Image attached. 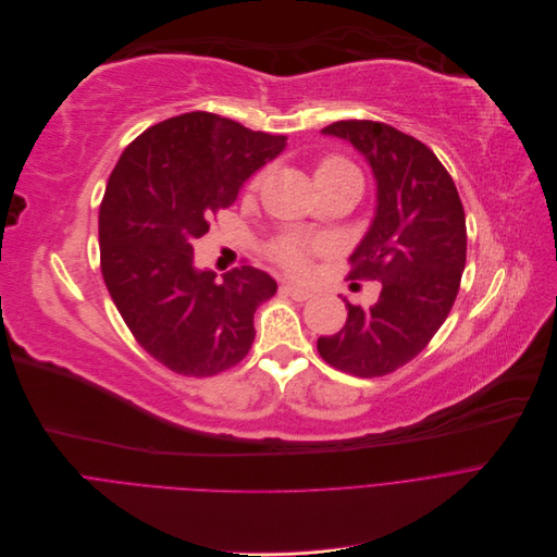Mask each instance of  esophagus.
<instances>
[{
  "label": "esophagus",
  "mask_w": 557,
  "mask_h": 557,
  "mask_svg": "<svg viewBox=\"0 0 557 557\" xmlns=\"http://www.w3.org/2000/svg\"><path fill=\"white\" fill-rule=\"evenodd\" d=\"M283 292H285L287 296H292L294 300H300V302L313 296L309 289H305V287H298V285H294V283H285V285H283Z\"/></svg>",
  "instance_id": "34e87169"
}]
</instances>
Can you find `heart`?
<instances>
[{"instance_id": "b5f03b06", "label": "heart", "mask_w": 557, "mask_h": 557, "mask_svg": "<svg viewBox=\"0 0 557 557\" xmlns=\"http://www.w3.org/2000/svg\"><path fill=\"white\" fill-rule=\"evenodd\" d=\"M347 173L358 175V171L347 160H343V158H326L315 169V175H347ZM272 255L289 272L298 274V272H302L307 268V248L300 242H296V239L278 242L272 248Z\"/></svg>"}]
</instances>
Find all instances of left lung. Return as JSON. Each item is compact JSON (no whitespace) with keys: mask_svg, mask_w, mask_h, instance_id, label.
I'll list each match as a JSON object with an SVG mask.
<instances>
[{"mask_svg":"<svg viewBox=\"0 0 557 557\" xmlns=\"http://www.w3.org/2000/svg\"><path fill=\"white\" fill-rule=\"evenodd\" d=\"M324 136L354 145L375 180V214L351 255L349 278L380 281L375 305L347 298V322L318 338L324 362L360 377L412 360L448 318L466 268V212L436 156L391 125L341 121Z\"/></svg>","mask_w":557,"mask_h":557,"instance_id":"obj_1","label":"left lung"}]
</instances>
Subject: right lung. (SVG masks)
I'll use <instances>...</instances> for the list:
<instances>
[{
    "instance_id": "1",
    "label": "right lung",
    "mask_w": 557,
    "mask_h": 557,
    "mask_svg": "<svg viewBox=\"0 0 557 557\" xmlns=\"http://www.w3.org/2000/svg\"><path fill=\"white\" fill-rule=\"evenodd\" d=\"M285 147V136L190 111L140 134L107 182L98 212L104 285L143 349L180 375L226 371L252 347L255 311L276 281L252 265L216 281L195 265L193 244Z\"/></svg>"
}]
</instances>
